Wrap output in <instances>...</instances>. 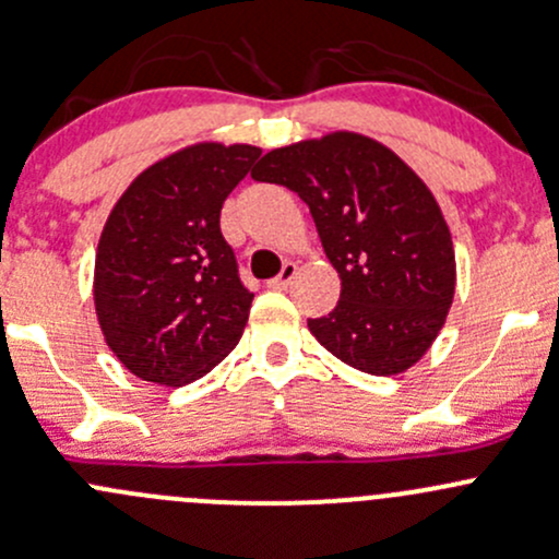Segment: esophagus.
I'll list each match as a JSON object with an SVG mask.
<instances>
[{
    "mask_svg": "<svg viewBox=\"0 0 559 559\" xmlns=\"http://www.w3.org/2000/svg\"><path fill=\"white\" fill-rule=\"evenodd\" d=\"M295 275H297V264L295 262H286L284 267H281V273L275 275L273 281H267V286H270V289H286V286H289L292 281H295Z\"/></svg>",
    "mask_w": 559,
    "mask_h": 559,
    "instance_id": "1",
    "label": "esophagus"
}]
</instances>
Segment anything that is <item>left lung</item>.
Returning <instances> with one entry per match:
<instances>
[{
    "instance_id": "8db88e82",
    "label": "left lung",
    "mask_w": 559,
    "mask_h": 559,
    "mask_svg": "<svg viewBox=\"0 0 559 559\" xmlns=\"http://www.w3.org/2000/svg\"><path fill=\"white\" fill-rule=\"evenodd\" d=\"M310 205L343 289L308 319L321 345L369 374H396L431 348L455 295V251L437 201L413 168L358 133L267 152L251 171Z\"/></svg>"
}]
</instances>
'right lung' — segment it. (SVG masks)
I'll list each match as a JSON object with an SVG mask.
<instances>
[{
    "label": "right lung",
    "mask_w": 559,
    "mask_h": 559,
    "mask_svg": "<svg viewBox=\"0 0 559 559\" xmlns=\"http://www.w3.org/2000/svg\"><path fill=\"white\" fill-rule=\"evenodd\" d=\"M257 157L249 144L187 146L136 176L111 209L93 297L111 354L136 378L192 383L243 334L254 295L219 214Z\"/></svg>",
    "instance_id": "right-lung-1"
}]
</instances>
